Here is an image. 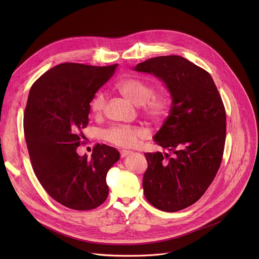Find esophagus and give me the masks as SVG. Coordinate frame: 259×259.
Here are the masks:
<instances>
[{"mask_svg": "<svg viewBox=\"0 0 259 259\" xmlns=\"http://www.w3.org/2000/svg\"><path fill=\"white\" fill-rule=\"evenodd\" d=\"M132 152H130V151H125V150H123V151H121L120 152V154H121V158H125L126 156H128V155H130Z\"/></svg>", "mask_w": 259, "mask_h": 259, "instance_id": "esophagus-1", "label": "esophagus"}]
</instances>
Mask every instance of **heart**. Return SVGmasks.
Segmentation results:
<instances>
[{
    "label": "heart",
    "mask_w": 259,
    "mask_h": 259,
    "mask_svg": "<svg viewBox=\"0 0 259 259\" xmlns=\"http://www.w3.org/2000/svg\"><path fill=\"white\" fill-rule=\"evenodd\" d=\"M117 90L128 101L139 105L141 113L151 121L163 120L170 113L172 96L168 90L155 91L153 83L138 77H130L117 84ZM105 107V95L97 92L91 102L90 108L93 115L100 116ZM146 131L140 127L113 126L104 131L106 141L121 147H132L140 138L145 137Z\"/></svg>",
    "instance_id": "1"
}]
</instances>
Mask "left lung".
<instances>
[{
  "mask_svg": "<svg viewBox=\"0 0 259 259\" xmlns=\"http://www.w3.org/2000/svg\"><path fill=\"white\" fill-rule=\"evenodd\" d=\"M134 70L161 79L172 96L170 114L154 139L168 154L146 153L142 187L154 207L176 212L207 191L224 156L227 116L210 73L178 55L138 63Z\"/></svg>",
  "mask_w": 259,
  "mask_h": 259,
  "instance_id": "1",
  "label": "left lung"
}]
</instances>
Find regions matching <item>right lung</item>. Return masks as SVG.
Returning a JSON list of instances; mask_svg holds the SVG:
<instances>
[{"instance_id": "1", "label": "right lung", "mask_w": 259, "mask_h": 259, "mask_svg": "<svg viewBox=\"0 0 259 259\" xmlns=\"http://www.w3.org/2000/svg\"><path fill=\"white\" fill-rule=\"evenodd\" d=\"M118 64L60 63L36 80L24 110V136L33 172L48 195L73 210H91L107 198L106 173L120 159L115 147L96 144L80 157L90 102Z\"/></svg>"}]
</instances>
